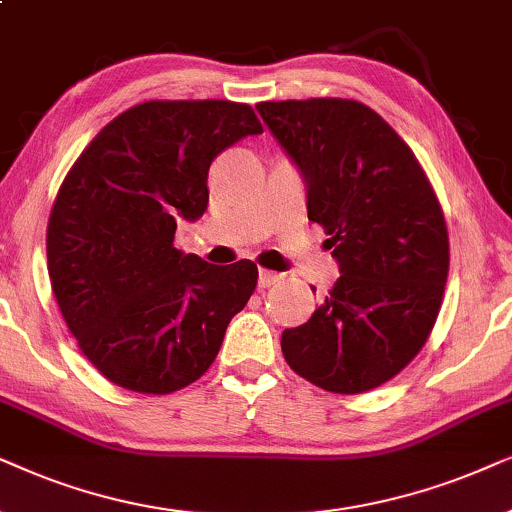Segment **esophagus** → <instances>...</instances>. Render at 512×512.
<instances>
[{
	"label": "esophagus",
	"mask_w": 512,
	"mask_h": 512,
	"mask_svg": "<svg viewBox=\"0 0 512 512\" xmlns=\"http://www.w3.org/2000/svg\"><path fill=\"white\" fill-rule=\"evenodd\" d=\"M281 274H276V271H269V269H260V288H271Z\"/></svg>",
	"instance_id": "1"
}]
</instances>
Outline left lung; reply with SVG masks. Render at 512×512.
Masks as SVG:
<instances>
[{
	"instance_id": "left-lung-1",
	"label": "left lung",
	"mask_w": 512,
	"mask_h": 512,
	"mask_svg": "<svg viewBox=\"0 0 512 512\" xmlns=\"http://www.w3.org/2000/svg\"><path fill=\"white\" fill-rule=\"evenodd\" d=\"M302 170L309 220L323 227L339 281L304 325L285 330L292 370L330 393L372 391L417 358L438 320L449 236L410 145L358 100L257 105Z\"/></svg>"
}]
</instances>
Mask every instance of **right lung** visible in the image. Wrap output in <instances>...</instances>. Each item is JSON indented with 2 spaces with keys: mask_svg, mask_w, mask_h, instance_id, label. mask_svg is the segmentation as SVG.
Here are the masks:
<instances>
[{
  "mask_svg": "<svg viewBox=\"0 0 512 512\" xmlns=\"http://www.w3.org/2000/svg\"><path fill=\"white\" fill-rule=\"evenodd\" d=\"M262 133L231 100H147L112 119L53 201L46 262L58 309L102 377L135 393L180 391L208 372L257 264L213 267L173 245L208 208V168Z\"/></svg>",
  "mask_w": 512,
  "mask_h": 512,
  "instance_id": "add662e5",
  "label": "right lung"
}]
</instances>
